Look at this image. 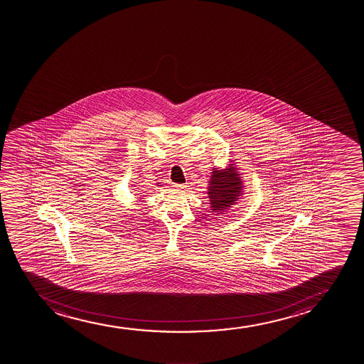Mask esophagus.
<instances>
[{"mask_svg":"<svg viewBox=\"0 0 364 364\" xmlns=\"http://www.w3.org/2000/svg\"><path fill=\"white\" fill-rule=\"evenodd\" d=\"M187 187H188L187 184H173V188H175L176 191H180V192H183V191H186V189H187Z\"/></svg>","mask_w":364,"mask_h":364,"instance_id":"34e87169","label":"esophagus"}]
</instances>
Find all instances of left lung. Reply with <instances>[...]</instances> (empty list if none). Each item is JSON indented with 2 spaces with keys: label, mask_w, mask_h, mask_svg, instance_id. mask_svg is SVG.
<instances>
[{
  "label": "left lung",
  "mask_w": 364,
  "mask_h": 364,
  "mask_svg": "<svg viewBox=\"0 0 364 364\" xmlns=\"http://www.w3.org/2000/svg\"><path fill=\"white\" fill-rule=\"evenodd\" d=\"M242 188V181L234 167L213 171L208 192L213 211L230 208L238 199Z\"/></svg>",
  "instance_id": "1"
}]
</instances>
